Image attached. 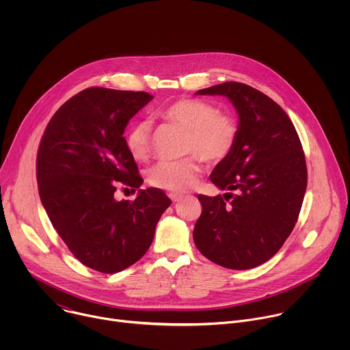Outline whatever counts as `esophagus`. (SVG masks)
<instances>
[{"mask_svg":"<svg viewBox=\"0 0 350 350\" xmlns=\"http://www.w3.org/2000/svg\"><path fill=\"white\" fill-rule=\"evenodd\" d=\"M169 198L172 199L173 202H178V201H181L183 195H181V193H176V192H172V193H169Z\"/></svg>","mask_w":350,"mask_h":350,"instance_id":"obj_1","label":"esophagus"}]
</instances>
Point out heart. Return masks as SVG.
Here are the masks:
<instances>
[{
	"mask_svg": "<svg viewBox=\"0 0 350 350\" xmlns=\"http://www.w3.org/2000/svg\"><path fill=\"white\" fill-rule=\"evenodd\" d=\"M157 116L185 131L184 151L195 154L202 161L216 163L227 158L237 141L238 127L227 113L201 99H178L159 109ZM152 129L148 122H137L126 133L127 151L134 159L144 161L151 152ZM201 174L198 158L188 157L178 161H162L148 172L152 185L170 191H185Z\"/></svg>",
	"mask_w": 350,
	"mask_h": 350,
	"instance_id": "obj_1",
	"label": "heart"
}]
</instances>
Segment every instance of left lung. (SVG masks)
Masks as SVG:
<instances>
[{
    "mask_svg": "<svg viewBox=\"0 0 350 350\" xmlns=\"http://www.w3.org/2000/svg\"><path fill=\"white\" fill-rule=\"evenodd\" d=\"M195 94L227 96L238 113V134L211 174L227 192L198 195L202 213L193 242L219 266L254 269L280 251L301 212L308 185L301 139L282 108L251 85L228 81Z\"/></svg>",
    "mask_w": 350,
    "mask_h": 350,
    "instance_id": "obj_1",
    "label": "left lung"
}]
</instances>
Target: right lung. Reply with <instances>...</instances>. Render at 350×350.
I'll return each mask as SVG.
<instances>
[{
  "mask_svg": "<svg viewBox=\"0 0 350 350\" xmlns=\"http://www.w3.org/2000/svg\"><path fill=\"white\" fill-rule=\"evenodd\" d=\"M152 98L87 88L55 112L38 146L41 204L75 258L99 273H119L139 260L172 204L158 188L139 189L133 202L115 198L116 181L142 184L123 133Z\"/></svg>",
  "mask_w": 350,
  "mask_h": 350,
  "instance_id": "add662e5",
  "label": "right lung"
}]
</instances>
